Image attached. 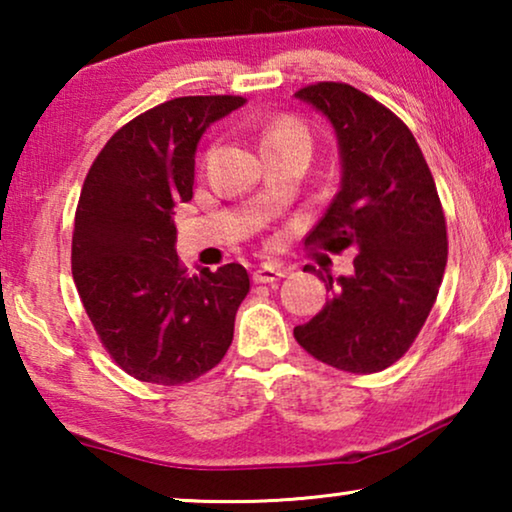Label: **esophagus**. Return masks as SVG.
Returning a JSON list of instances; mask_svg holds the SVG:
<instances>
[{"label": "esophagus", "instance_id": "obj_1", "mask_svg": "<svg viewBox=\"0 0 512 512\" xmlns=\"http://www.w3.org/2000/svg\"><path fill=\"white\" fill-rule=\"evenodd\" d=\"M286 275V270L277 268V265H261V268L254 270V282L256 284H272L277 279H282Z\"/></svg>", "mask_w": 512, "mask_h": 512}]
</instances>
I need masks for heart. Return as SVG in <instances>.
<instances>
[{
	"instance_id": "1",
	"label": "heart",
	"mask_w": 512,
	"mask_h": 512,
	"mask_svg": "<svg viewBox=\"0 0 512 512\" xmlns=\"http://www.w3.org/2000/svg\"><path fill=\"white\" fill-rule=\"evenodd\" d=\"M261 149L275 151V149H303L312 151V135L298 118L293 116H279L272 118L270 123L263 125L261 130Z\"/></svg>"
}]
</instances>
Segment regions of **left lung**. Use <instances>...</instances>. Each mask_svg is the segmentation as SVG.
<instances>
[{"instance_id": "8db88e82", "label": "left lung", "mask_w": 512, "mask_h": 512, "mask_svg": "<svg viewBox=\"0 0 512 512\" xmlns=\"http://www.w3.org/2000/svg\"><path fill=\"white\" fill-rule=\"evenodd\" d=\"M298 100L331 121L340 191L307 235L331 254L354 249L352 275L326 272L324 310L293 328L314 359L347 373L389 368L422 331L447 263V228L436 181L401 118L347 83L300 88Z\"/></svg>"}]
</instances>
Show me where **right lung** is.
<instances>
[{
  "mask_svg": "<svg viewBox=\"0 0 512 512\" xmlns=\"http://www.w3.org/2000/svg\"><path fill=\"white\" fill-rule=\"evenodd\" d=\"M235 95L177 97L125 123L83 181L72 275L102 345L125 373L177 387L226 356L249 293L240 263L188 275L179 263L174 207L193 198L195 151Z\"/></svg>",
  "mask_w": 512,
  "mask_h": 512,
  "instance_id": "right-lung-1",
  "label": "right lung"
}]
</instances>
